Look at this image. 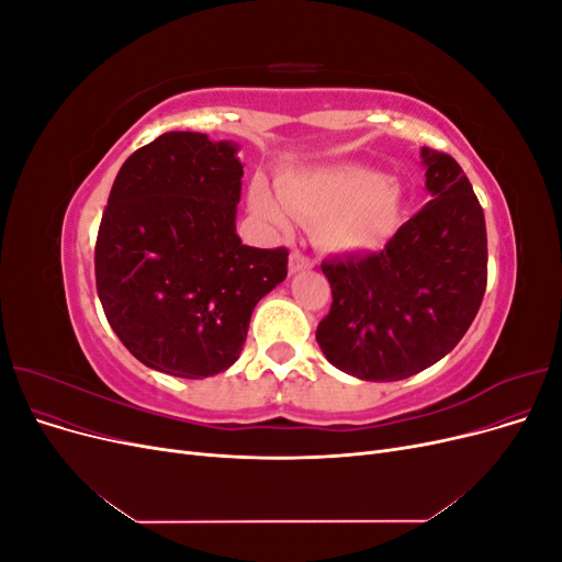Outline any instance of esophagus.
<instances>
[{"instance_id": "esophagus-1", "label": "esophagus", "mask_w": 562, "mask_h": 562, "mask_svg": "<svg viewBox=\"0 0 562 562\" xmlns=\"http://www.w3.org/2000/svg\"><path fill=\"white\" fill-rule=\"evenodd\" d=\"M312 267V260L307 255H302L300 250H293L291 258H288V269H291V274H297V271H304Z\"/></svg>"}]
</instances>
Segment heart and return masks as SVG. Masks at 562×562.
I'll list each match as a JSON object with an SVG mask.
<instances>
[{"label":"heart","mask_w":562,"mask_h":562,"mask_svg":"<svg viewBox=\"0 0 562 562\" xmlns=\"http://www.w3.org/2000/svg\"><path fill=\"white\" fill-rule=\"evenodd\" d=\"M281 204L262 180L250 184V206L269 227L288 229L291 215L314 225L316 244L337 255L380 250L401 225V182L356 164L288 171L277 180Z\"/></svg>","instance_id":"heart-1"}]
</instances>
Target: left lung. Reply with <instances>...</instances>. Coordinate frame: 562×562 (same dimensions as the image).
<instances>
[{
    "instance_id": "1",
    "label": "left lung",
    "mask_w": 562,
    "mask_h": 562,
    "mask_svg": "<svg viewBox=\"0 0 562 562\" xmlns=\"http://www.w3.org/2000/svg\"><path fill=\"white\" fill-rule=\"evenodd\" d=\"M429 201L380 252L323 260L333 288L323 356L351 378L396 382L450 353L481 310L485 215L462 166L422 147Z\"/></svg>"
}]
</instances>
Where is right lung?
I'll return each mask as SVG.
<instances>
[{
    "mask_svg": "<svg viewBox=\"0 0 562 562\" xmlns=\"http://www.w3.org/2000/svg\"><path fill=\"white\" fill-rule=\"evenodd\" d=\"M239 145L171 131L114 178L95 241V285L124 347L159 372L213 378L241 356L250 314L288 274L285 248L236 234Z\"/></svg>",
    "mask_w": 562,
    "mask_h": 562,
    "instance_id": "add662e5",
    "label": "right lung"
}]
</instances>
